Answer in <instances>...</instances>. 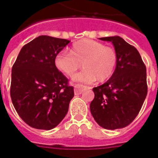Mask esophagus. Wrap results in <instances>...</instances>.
I'll return each instance as SVG.
<instances>
[{"label": "esophagus", "instance_id": "esophagus-1", "mask_svg": "<svg viewBox=\"0 0 158 158\" xmlns=\"http://www.w3.org/2000/svg\"><path fill=\"white\" fill-rule=\"evenodd\" d=\"M86 86H84L82 85H76L74 87V93L75 95H80L81 94L82 92L86 89Z\"/></svg>", "mask_w": 158, "mask_h": 158}]
</instances>
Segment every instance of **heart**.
<instances>
[{"label": "heart", "mask_w": 158, "mask_h": 158, "mask_svg": "<svg viewBox=\"0 0 158 158\" xmlns=\"http://www.w3.org/2000/svg\"><path fill=\"white\" fill-rule=\"evenodd\" d=\"M117 62V53L113 47L89 39L75 42L70 54L62 51L54 59L57 69L69 77L74 74L82 63L84 69L74 75L73 80L84 83H91L96 79L99 82H104L110 79L115 72Z\"/></svg>", "instance_id": "1"}]
</instances>
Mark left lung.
<instances>
[{
    "mask_svg": "<svg viewBox=\"0 0 158 158\" xmlns=\"http://www.w3.org/2000/svg\"><path fill=\"white\" fill-rule=\"evenodd\" d=\"M100 40L112 43L118 62L109 80L93 89L95 96L90 111L103 128L121 129L133 122L146 97V65L137 49L119 36Z\"/></svg>",
    "mask_w": 158,
    "mask_h": 158,
    "instance_id": "left-lung-1",
    "label": "left lung"
}]
</instances>
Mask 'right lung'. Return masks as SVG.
Masks as SVG:
<instances>
[{
  "label": "right lung",
  "mask_w": 158,
  "mask_h": 158,
  "mask_svg": "<svg viewBox=\"0 0 158 158\" xmlns=\"http://www.w3.org/2000/svg\"><path fill=\"white\" fill-rule=\"evenodd\" d=\"M69 43L40 35L25 44L12 65L10 96L19 117L35 129L51 130L61 123L74 96L54 59Z\"/></svg>",
  "instance_id": "right-lung-1"
}]
</instances>
